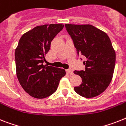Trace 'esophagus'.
I'll use <instances>...</instances> for the list:
<instances>
[{
    "mask_svg": "<svg viewBox=\"0 0 126 126\" xmlns=\"http://www.w3.org/2000/svg\"><path fill=\"white\" fill-rule=\"evenodd\" d=\"M67 72L68 73L69 75H73V71L72 69H67Z\"/></svg>",
    "mask_w": 126,
    "mask_h": 126,
    "instance_id": "1",
    "label": "esophagus"
}]
</instances>
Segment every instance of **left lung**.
<instances>
[{
  "label": "left lung",
  "instance_id": "8db88e82",
  "mask_svg": "<svg viewBox=\"0 0 126 126\" xmlns=\"http://www.w3.org/2000/svg\"><path fill=\"white\" fill-rule=\"evenodd\" d=\"M77 53L86 57L85 71H74L82 78L76 93L93 98L107 89L113 78L116 53L110 37L104 32L89 24H65Z\"/></svg>",
  "mask_w": 126,
  "mask_h": 126
}]
</instances>
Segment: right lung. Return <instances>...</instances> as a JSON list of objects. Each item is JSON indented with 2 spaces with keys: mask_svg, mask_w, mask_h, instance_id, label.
I'll return each mask as SVG.
<instances>
[{
  "mask_svg": "<svg viewBox=\"0 0 126 126\" xmlns=\"http://www.w3.org/2000/svg\"><path fill=\"white\" fill-rule=\"evenodd\" d=\"M63 28V24L35 27L23 34L15 49L17 79L24 90L34 98L50 96L65 76V69L43 64L51 42Z\"/></svg>",
  "mask_w": 126,
  "mask_h": 126,
  "instance_id": "right-lung-1",
  "label": "right lung"
}]
</instances>
